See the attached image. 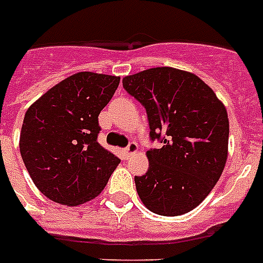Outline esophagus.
I'll return each mask as SVG.
<instances>
[{
    "label": "esophagus",
    "mask_w": 263,
    "mask_h": 263,
    "mask_svg": "<svg viewBox=\"0 0 263 263\" xmlns=\"http://www.w3.org/2000/svg\"><path fill=\"white\" fill-rule=\"evenodd\" d=\"M138 144L135 143V142H132V143H129L127 146V147L124 148V154H125V157H129L132 156V154H135L136 152H138Z\"/></svg>",
    "instance_id": "esophagus-1"
}]
</instances>
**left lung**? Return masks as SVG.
I'll return each instance as SVG.
<instances>
[{"mask_svg":"<svg viewBox=\"0 0 263 263\" xmlns=\"http://www.w3.org/2000/svg\"><path fill=\"white\" fill-rule=\"evenodd\" d=\"M123 87L146 109L148 171L135 176L136 191L150 212L181 216L195 209L220 179L228 157L229 120L224 103L203 80L171 67L125 76Z\"/></svg>","mask_w":263,"mask_h":263,"instance_id":"left-lung-1","label":"left lung"}]
</instances>
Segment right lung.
I'll return each mask as SVG.
<instances>
[{
  "label": "right lung",
  "instance_id": "add662e5",
  "mask_svg": "<svg viewBox=\"0 0 263 263\" xmlns=\"http://www.w3.org/2000/svg\"><path fill=\"white\" fill-rule=\"evenodd\" d=\"M119 83V76L79 72L27 109L22 158L36 188L53 202L79 206L94 199L120 164L97 140L98 116Z\"/></svg>",
  "mask_w": 263,
  "mask_h": 263
}]
</instances>
